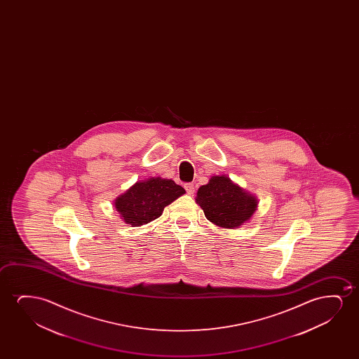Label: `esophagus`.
I'll list each match as a JSON object with an SVG mask.
<instances>
[{
    "label": "esophagus",
    "mask_w": 359,
    "mask_h": 359,
    "mask_svg": "<svg viewBox=\"0 0 359 359\" xmlns=\"http://www.w3.org/2000/svg\"><path fill=\"white\" fill-rule=\"evenodd\" d=\"M185 187V190H187L189 195H194V192H195V187H194V184L189 182V184H185V187Z\"/></svg>",
    "instance_id": "esophagus-1"
}]
</instances>
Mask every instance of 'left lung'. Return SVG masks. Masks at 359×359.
Here are the masks:
<instances>
[{
  "label": "left lung",
  "mask_w": 359,
  "mask_h": 359,
  "mask_svg": "<svg viewBox=\"0 0 359 359\" xmlns=\"http://www.w3.org/2000/svg\"><path fill=\"white\" fill-rule=\"evenodd\" d=\"M208 221L234 229L250 219L257 208V198L231 182L226 175H215L202 185L196 196Z\"/></svg>",
  "instance_id": "8db88e82"
}]
</instances>
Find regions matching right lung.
Wrapping results in <instances>:
<instances>
[{"mask_svg": "<svg viewBox=\"0 0 359 359\" xmlns=\"http://www.w3.org/2000/svg\"><path fill=\"white\" fill-rule=\"evenodd\" d=\"M185 194L172 179L149 177L137 182L115 200L114 206L123 221L133 226H143L162 216L164 207Z\"/></svg>", "mask_w": 359, "mask_h": 359, "instance_id": "1", "label": "right lung"}]
</instances>
